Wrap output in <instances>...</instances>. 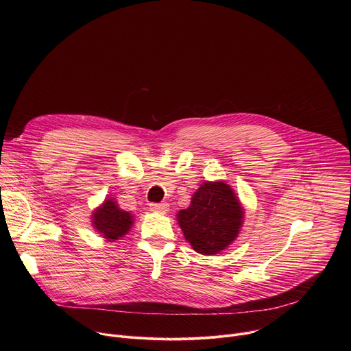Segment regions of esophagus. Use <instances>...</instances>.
I'll list each match as a JSON object with an SVG mask.
<instances>
[{
    "label": "esophagus",
    "mask_w": 351,
    "mask_h": 351,
    "mask_svg": "<svg viewBox=\"0 0 351 351\" xmlns=\"http://www.w3.org/2000/svg\"><path fill=\"white\" fill-rule=\"evenodd\" d=\"M149 210L157 214H167V211L169 210V206L167 203H160V204H149Z\"/></svg>",
    "instance_id": "obj_1"
}]
</instances>
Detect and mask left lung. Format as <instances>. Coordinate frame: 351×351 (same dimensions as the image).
<instances>
[{
  "instance_id": "obj_1",
  "label": "left lung",
  "mask_w": 351,
  "mask_h": 351,
  "mask_svg": "<svg viewBox=\"0 0 351 351\" xmlns=\"http://www.w3.org/2000/svg\"><path fill=\"white\" fill-rule=\"evenodd\" d=\"M176 219L194 252L215 256L237 239L244 210L228 183L207 180L193 193L190 206L180 210Z\"/></svg>"
}]
</instances>
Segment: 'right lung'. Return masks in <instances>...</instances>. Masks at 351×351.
Masks as SVG:
<instances>
[{"label": "right lung", "mask_w": 351, "mask_h": 351, "mask_svg": "<svg viewBox=\"0 0 351 351\" xmlns=\"http://www.w3.org/2000/svg\"><path fill=\"white\" fill-rule=\"evenodd\" d=\"M134 223L133 214L119 208L115 198L106 197L101 206L91 214V226L107 241H115L125 237Z\"/></svg>", "instance_id": "1"}]
</instances>
